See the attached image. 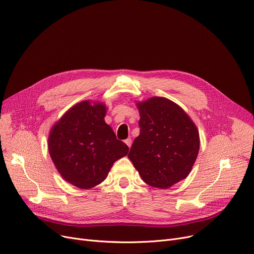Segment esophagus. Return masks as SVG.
I'll use <instances>...</instances> for the list:
<instances>
[{"mask_svg": "<svg viewBox=\"0 0 254 254\" xmlns=\"http://www.w3.org/2000/svg\"><path fill=\"white\" fill-rule=\"evenodd\" d=\"M125 143L128 146V147H130V146H131V139H130V138L126 139V140H125Z\"/></svg>", "mask_w": 254, "mask_h": 254, "instance_id": "obj_1", "label": "esophagus"}]
</instances>
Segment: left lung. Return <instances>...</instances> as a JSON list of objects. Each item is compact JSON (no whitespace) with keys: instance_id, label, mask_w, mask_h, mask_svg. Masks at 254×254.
<instances>
[{"instance_id":"left-lung-1","label":"left lung","mask_w":254,"mask_h":254,"mask_svg":"<svg viewBox=\"0 0 254 254\" xmlns=\"http://www.w3.org/2000/svg\"><path fill=\"white\" fill-rule=\"evenodd\" d=\"M140 135L128 158L143 181L157 189H169L185 179L199 149L198 131L180 106L153 97L137 104Z\"/></svg>"}]
</instances>
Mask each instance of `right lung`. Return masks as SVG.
I'll use <instances>...</instances> for the list:
<instances>
[{
	"mask_svg": "<svg viewBox=\"0 0 254 254\" xmlns=\"http://www.w3.org/2000/svg\"><path fill=\"white\" fill-rule=\"evenodd\" d=\"M106 105L83 101L73 106L52 127L48 149L61 176L88 190L105 180L113 164L128 152L105 123Z\"/></svg>",
	"mask_w": 254,
	"mask_h": 254,
	"instance_id": "right-lung-1",
	"label": "right lung"
}]
</instances>
